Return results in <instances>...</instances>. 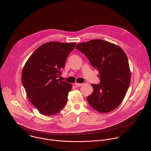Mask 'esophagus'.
I'll list each match as a JSON object with an SVG mask.
<instances>
[{"mask_svg": "<svg viewBox=\"0 0 151 151\" xmlns=\"http://www.w3.org/2000/svg\"><path fill=\"white\" fill-rule=\"evenodd\" d=\"M75 85L76 86H77V87H80V86H81V85H82V83H78V82H76V83H75Z\"/></svg>", "mask_w": 151, "mask_h": 151, "instance_id": "1", "label": "esophagus"}]
</instances>
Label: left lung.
Masks as SVG:
<instances>
[{
	"mask_svg": "<svg viewBox=\"0 0 151 151\" xmlns=\"http://www.w3.org/2000/svg\"><path fill=\"white\" fill-rule=\"evenodd\" d=\"M76 49L86 55L99 73L100 84H91L94 90L87 97L89 104L100 113L114 111L122 101L130 83L125 52L118 45L101 39L80 43Z\"/></svg>",
	"mask_w": 151,
	"mask_h": 151,
	"instance_id": "left-lung-1",
	"label": "left lung"
}]
</instances>
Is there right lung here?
<instances>
[{"label":"right lung","mask_w":151,"mask_h":151,"mask_svg":"<svg viewBox=\"0 0 151 151\" xmlns=\"http://www.w3.org/2000/svg\"><path fill=\"white\" fill-rule=\"evenodd\" d=\"M76 43L50 42L38 47L23 68L21 81L27 96L40 113H58L68 101L72 85L57 79Z\"/></svg>","instance_id":"1"}]
</instances>
